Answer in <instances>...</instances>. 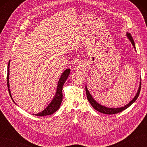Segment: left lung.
Returning <instances> with one entry per match:
<instances>
[{
    "label": "left lung",
    "instance_id": "1",
    "mask_svg": "<svg viewBox=\"0 0 147 147\" xmlns=\"http://www.w3.org/2000/svg\"><path fill=\"white\" fill-rule=\"evenodd\" d=\"M126 35L127 36V38H129V40H130V42H131L132 45H133L134 48L135 49V42H134V40L132 38L131 35V34L129 33H126ZM141 83L140 84V86H139V88L138 90V92L136 94L135 97L133 98V99L129 103H128L127 105H124V107H119V108H109V107H105V106H103L100 104H99L98 102H96L93 98L92 97V96L90 94V93L89 92L88 90L86 88V86L85 87V90H86V96H87V98H88L89 102L90 103V104L92 105V107L94 108L96 111H97L100 112H101V113L103 114H117L119 112H121L122 111H123L124 110H125L127 107H129V106L131 105L132 104H133L134 102L136 101V100L138 98L139 94H140V90H141Z\"/></svg>",
    "mask_w": 147,
    "mask_h": 147
}]
</instances>
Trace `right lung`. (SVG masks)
Wrapping results in <instances>:
<instances>
[{"instance_id": "obj_1", "label": "right lung", "mask_w": 147, "mask_h": 147, "mask_svg": "<svg viewBox=\"0 0 147 147\" xmlns=\"http://www.w3.org/2000/svg\"><path fill=\"white\" fill-rule=\"evenodd\" d=\"M9 65H10V61H9V63H8V65H7V84L9 95H10L11 98H12V100H13V99H12L10 89H9ZM69 73H70V69H65L63 72V73H62V74L61 76L60 79H59V82H58L57 91H56L55 95L54 96V98H53V100H52V102H51V104H50L42 112H40V113H38V114H35V115H37V116H44V115H51V114H52L53 113H54L55 112H56L58 110L59 107H60L61 102L62 101V87H63L64 84L65 82V81H66Z\"/></svg>"}]
</instances>
